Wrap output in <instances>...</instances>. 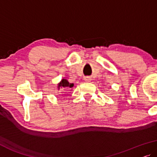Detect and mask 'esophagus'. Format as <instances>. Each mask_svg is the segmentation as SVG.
<instances>
[{
    "mask_svg": "<svg viewBox=\"0 0 157 157\" xmlns=\"http://www.w3.org/2000/svg\"><path fill=\"white\" fill-rule=\"evenodd\" d=\"M85 80L86 82H90V80H91V79H90V78H85Z\"/></svg>",
    "mask_w": 157,
    "mask_h": 157,
    "instance_id": "obj_1",
    "label": "esophagus"
}]
</instances>
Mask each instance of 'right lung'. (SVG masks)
I'll return each mask as SVG.
<instances>
[{
	"label": "right lung",
	"instance_id": "1",
	"mask_svg": "<svg viewBox=\"0 0 157 157\" xmlns=\"http://www.w3.org/2000/svg\"><path fill=\"white\" fill-rule=\"evenodd\" d=\"M74 86L73 83H70L66 79H63L57 85V88L58 90L59 89H65V90H70Z\"/></svg>",
	"mask_w": 157,
	"mask_h": 157
}]
</instances>
